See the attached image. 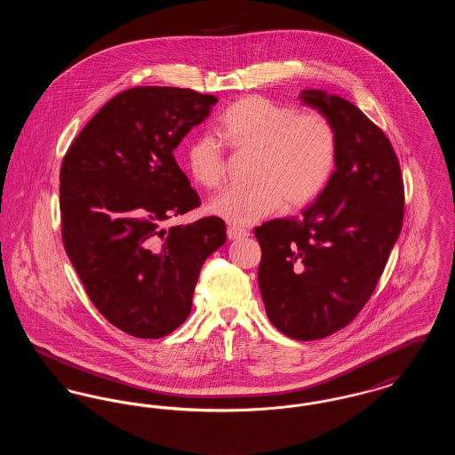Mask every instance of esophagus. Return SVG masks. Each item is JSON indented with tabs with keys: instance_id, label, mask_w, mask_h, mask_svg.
<instances>
[{
	"instance_id": "34e87169",
	"label": "esophagus",
	"mask_w": 455,
	"mask_h": 455,
	"mask_svg": "<svg viewBox=\"0 0 455 455\" xmlns=\"http://www.w3.org/2000/svg\"><path fill=\"white\" fill-rule=\"evenodd\" d=\"M227 235L230 240H238V238L249 237V232L243 228H238V227H228Z\"/></svg>"
}]
</instances>
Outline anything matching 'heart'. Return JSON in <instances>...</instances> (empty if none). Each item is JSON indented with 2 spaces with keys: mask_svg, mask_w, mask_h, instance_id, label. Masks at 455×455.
Listing matches in <instances>:
<instances>
[{
  "mask_svg": "<svg viewBox=\"0 0 455 455\" xmlns=\"http://www.w3.org/2000/svg\"><path fill=\"white\" fill-rule=\"evenodd\" d=\"M217 136L232 152L254 153L251 188L215 196L208 212L234 225H252L284 203L300 208L323 191L336 162V134L319 112H300L258 95L234 102L218 119ZM188 172L215 189L225 179L217 141L197 136L186 147Z\"/></svg>",
  "mask_w": 455,
  "mask_h": 455,
  "instance_id": "heart-1",
  "label": "heart"
}]
</instances>
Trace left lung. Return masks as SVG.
I'll list each match as a JSON object with an SVG mask.
<instances>
[{"label":"left lung","mask_w":455,"mask_h":455,"mask_svg":"<svg viewBox=\"0 0 455 455\" xmlns=\"http://www.w3.org/2000/svg\"><path fill=\"white\" fill-rule=\"evenodd\" d=\"M336 134V171L299 217L254 230L266 314L291 339L312 341L349 324L375 290L404 215L399 160L387 136L338 95L303 90Z\"/></svg>","instance_id":"8db88e82"}]
</instances>
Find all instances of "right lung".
<instances>
[{
	"label": "right lung",
	"mask_w": 455,
	"mask_h": 455,
	"mask_svg": "<svg viewBox=\"0 0 455 455\" xmlns=\"http://www.w3.org/2000/svg\"><path fill=\"white\" fill-rule=\"evenodd\" d=\"M217 102L189 88L124 90L63 158L66 254L97 310L134 338H164L188 319L201 266L227 240L221 218L162 227L199 206L173 150Z\"/></svg>",
	"instance_id": "right-lung-1"
}]
</instances>
